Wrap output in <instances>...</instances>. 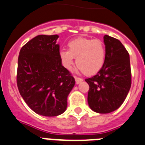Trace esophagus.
I'll use <instances>...</instances> for the list:
<instances>
[{"label": "esophagus", "mask_w": 145, "mask_h": 145, "mask_svg": "<svg viewBox=\"0 0 145 145\" xmlns=\"http://www.w3.org/2000/svg\"><path fill=\"white\" fill-rule=\"evenodd\" d=\"M75 81H76V84H79L80 83H81L83 81V79L80 78V77H77V76H75Z\"/></svg>", "instance_id": "34e87169"}]
</instances>
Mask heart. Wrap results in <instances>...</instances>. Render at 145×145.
<instances>
[{"label":"heart","mask_w":145,"mask_h":145,"mask_svg":"<svg viewBox=\"0 0 145 145\" xmlns=\"http://www.w3.org/2000/svg\"><path fill=\"white\" fill-rule=\"evenodd\" d=\"M68 48L69 50H60L59 59L69 70L72 69L74 58L79 70L87 75L97 73L105 63L106 48L101 40L78 38L69 42Z\"/></svg>","instance_id":"b5f03b06"}]
</instances>
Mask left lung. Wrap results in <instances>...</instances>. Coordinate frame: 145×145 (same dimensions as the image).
I'll list each match as a JSON object with an SVG mask.
<instances>
[{
	"label": "left lung",
	"mask_w": 145,
	"mask_h": 145,
	"mask_svg": "<svg viewBox=\"0 0 145 145\" xmlns=\"http://www.w3.org/2000/svg\"><path fill=\"white\" fill-rule=\"evenodd\" d=\"M106 60L96 75L85 80L89 86L88 103L97 113H109L118 109L131 86L130 55L118 39L105 35Z\"/></svg>",
	"instance_id": "8db88e82"
}]
</instances>
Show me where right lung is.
I'll list each match as a JSON object with an SVG mask.
<instances>
[{
    "instance_id": "add662e5",
    "label": "right lung",
    "mask_w": 145,
    "mask_h": 145,
    "mask_svg": "<svg viewBox=\"0 0 145 145\" xmlns=\"http://www.w3.org/2000/svg\"><path fill=\"white\" fill-rule=\"evenodd\" d=\"M57 35H39L20 50L17 86L28 106L43 116H57L65 111L67 97L75 80L59 59Z\"/></svg>"
}]
</instances>
